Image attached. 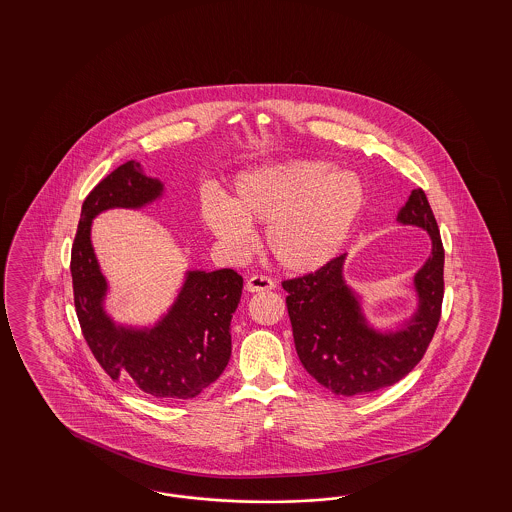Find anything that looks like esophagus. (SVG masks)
<instances>
[{"label": "esophagus", "instance_id": "1", "mask_svg": "<svg viewBox=\"0 0 512 512\" xmlns=\"http://www.w3.org/2000/svg\"><path fill=\"white\" fill-rule=\"evenodd\" d=\"M245 290L251 293L270 292V290H274V282H272V278H268V276H259V274H257V276H251V278L247 280Z\"/></svg>", "mask_w": 512, "mask_h": 512}]
</instances>
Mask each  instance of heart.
I'll return each mask as SVG.
<instances>
[{
	"label": "heart",
	"mask_w": 512,
	"mask_h": 512,
	"mask_svg": "<svg viewBox=\"0 0 512 512\" xmlns=\"http://www.w3.org/2000/svg\"><path fill=\"white\" fill-rule=\"evenodd\" d=\"M363 201L357 174L330 172L322 161H292L245 172L230 201L205 195L201 213L220 244L238 255L253 245L251 224H267L265 242L276 263L307 272L340 251Z\"/></svg>",
	"instance_id": "b5f03b06"
}]
</instances>
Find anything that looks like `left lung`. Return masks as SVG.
<instances>
[{"label": "left lung", "mask_w": 512, "mask_h": 512, "mask_svg": "<svg viewBox=\"0 0 512 512\" xmlns=\"http://www.w3.org/2000/svg\"><path fill=\"white\" fill-rule=\"evenodd\" d=\"M397 220L424 228L432 240V255L414 274L418 309L401 328L378 332L368 326L359 297L343 280L345 255L282 282L299 361L320 386L336 395L390 388L420 363L438 328L445 251L422 190H413Z\"/></svg>", "instance_id": "left-lung-1"}]
</instances>
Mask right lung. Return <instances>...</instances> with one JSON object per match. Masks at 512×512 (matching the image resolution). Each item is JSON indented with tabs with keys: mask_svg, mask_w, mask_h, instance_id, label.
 I'll list each match as a JSON object with an SVG mask.
<instances>
[{
	"mask_svg": "<svg viewBox=\"0 0 512 512\" xmlns=\"http://www.w3.org/2000/svg\"><path fill=\"white\" fill-rule=\"evenodd\" d=\"M163 195L140 163L128 161L105 176L82 203L71 251L74 307L84 340L101 368L126 378L155 399H192L211 386L230 361V320L244 278L232 268L188 270L169 313L151 328L119 326L103 309L107 280L90 240L92 220L107 209H140Z\"/></svg>",
	"mask_w": 512,
	"mask_h": 512,
	"instance_id": "1",
	"label": "right lung"
}]
</instances>
